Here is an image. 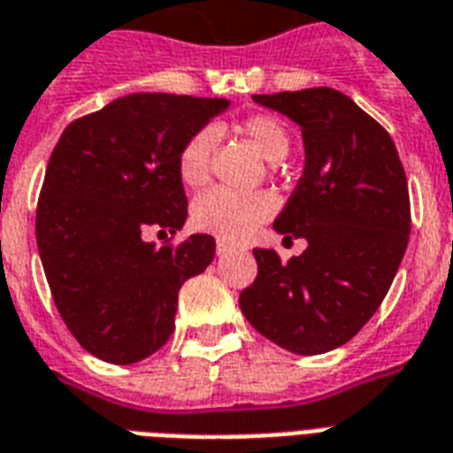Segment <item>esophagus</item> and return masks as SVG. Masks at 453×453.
Masks as SVG:
<instances>
[{
    "mask_svg": "<svg viewBox=\"0 0 453 453\" xmlns=\"http://www.w3.org/2000/svg\"><path fill=\"white\" fill-rule=\"evenodd\" d=\"M227 252H233V244H227V242H223V240H218V242H216L218 257H226Z\"/></svg>",
    "mask_w": 453,
    "mask_h": 453,
    "instance_id": "34e87169",
    "label": "esophagus"
}]
</instances>
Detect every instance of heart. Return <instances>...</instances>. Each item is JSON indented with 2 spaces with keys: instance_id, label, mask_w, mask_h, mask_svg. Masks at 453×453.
<instances>
[{
  "instance_id": "b5f03b06",
  "label": "heart",
  "mask_w": 453,
  "mask_h": 453,
  "mask_svg": "<svg viewBox=\"0 0 453 453\" xmlns=\"http://www.w3.org/2000/svg\"><path fill=\"white\" fill-rule=\"evenodd\" d=\"M242 134L259 149L266 160L286 158L290 136L283 124L271 115H254L242 122ZM218 146L216 127H203L192 134L180 150L177 170L187 187H203L211 175V158ZM276 199L266 192H233L216 187L201 194L192 206V223L201 233L216 235L223 242H240L273 216Z\"/></svg>"
}]
</instances>
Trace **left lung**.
Listing matches in <instances>:
<instances>
[{
	"instance_id": "obj_1",
	"label": "left lung",
	"mask_w": 453,
	"mask_h": 453,
	"mask_svg": "<svg viewBox=\"0 0 453 453\" xmlns=\"http://www.w3.org/2000/svg\"><path fill=\"white\" fill-rule=\"evenodd\" d=\"M303 132L304 170L276 233L304 237L300 257L254 250L257 278L240 310L297 355L343 346L387 297L411 235L403 165L387 129L341 90L304 88L252 96Z\"/></svg>"
}]
</instances>
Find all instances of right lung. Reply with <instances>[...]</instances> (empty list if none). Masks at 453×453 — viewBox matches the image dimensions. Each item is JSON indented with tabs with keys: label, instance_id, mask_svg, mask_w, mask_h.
I'll use <instances>...</instances> for the list:
<instances>
[{
	"label": "right lung",
	"instance_id": "obj_1",
	"mask_svg": "<svg viewBox=\"0 0 453 453\" xmlns=\"http://www.w3.org/2000/svg\"><path fill=\"white\" fill-rule=\"evenodd\" d=\"M227 107L132 93L69 124L50 156L35 216L40 261L73 338L105 363L156 353L175 329L182 283L213 261L211 235L156 247L146 233L184 226L180 150Z\"/></svg>",
	"mask_w": 453,
	"mask_h": 453
}]
</instances>
